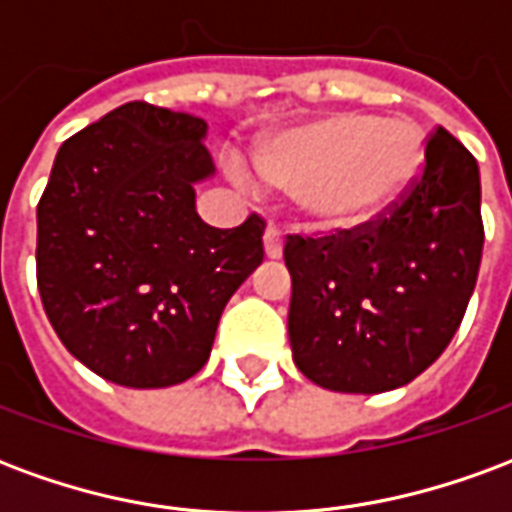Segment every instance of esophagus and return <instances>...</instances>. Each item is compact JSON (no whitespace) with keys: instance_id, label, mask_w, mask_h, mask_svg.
<instances>
[{"instance_id":"obj_1","label":"esophagus","mask_w":512,"mask_h":512,"mask_svg":"<svg viewBox=\"0 0 512 512\" xmlns=\"http://www.w3.org/2000/svg\"><path fill=\"white\" fill-rule=\"evenodd\" d=\"M263 246H266L268 260H279V257H282V233H279L277 227H266V233H263Z\"/></svg>"}]
</instances>
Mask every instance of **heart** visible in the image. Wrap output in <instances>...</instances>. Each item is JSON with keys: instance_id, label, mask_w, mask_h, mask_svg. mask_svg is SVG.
<instances>
[{"instance_id": "1", "label": "heart", "mask_w": 512, "mask_h": 512, "mask_svg": "<svg viewBox=\"0 0 512 512\" xmlns=\"http://www.w3.org/2000/svg\"><path fill=\"white\" fill-rule=\"evenodd\" d=\"M428 139L411 120L337 112L263 139L255 169L271 189L290 194L304 222L321 233H351L381 222L417 186ZM244 189L252 172L233 167Z\"/></svg>"}]
</instances>
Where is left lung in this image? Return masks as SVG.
<instances>
[{
	"label": "left lung",
	"instance_id": "8db88e82",
	"mask_svg": "<svg viewBox=\"0 0 512 512\" xmlns=\"http://www.w3.org/2000/svg\"><path fill=\"white\" fill-rule=\"evenodd\" d=\"M483 238L477 161L436 128L422 178L381 222L326 238L288 235L296 367L351 395L414 381L461 326Z\"/></svg>",
	"mask_w": 512,
	"mask_h": 512
}]
</instances>
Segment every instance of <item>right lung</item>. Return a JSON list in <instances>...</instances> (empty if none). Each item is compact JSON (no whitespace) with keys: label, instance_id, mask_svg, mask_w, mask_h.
Listing matches in <instances>:
<instances>
[{"label":"right lung","instance_id":"add662e5","mask_svg":"<svg viewBox=\"0 0 512 512\" xmlns=\"http://www.w3.org/2000/svg\"><path fill=\"white\" fill-rule=\"evenodd\" d=\"M208 123L131 101L82 128L38 205V290L62 345L131 389L183 384L211 356L227 301L263 263L260 216L216 230L194 186Z\"/></svg>","mask_w":512,"mask_h":512}]
</instances>
